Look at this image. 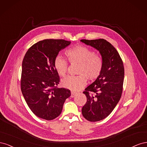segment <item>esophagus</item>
Here are the masks:
<instances>
[{"label": "esophagus", "mask_w": 147, "mask_h": 147, "mask_svg": "<svg viewBox=\"0 0 147 147\" xmlns=\"http://www.w3.org/2000/svg\"><path fill=\"white\" fill-rule=\"evenodd\" d=\"M76 94H77V93L75 92H74V91H72L71 92V97H74L75 96H76Z\"/></svg>", "instance_id": "34e87169"}]
</instances>
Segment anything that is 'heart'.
<instances>
[{
  "instance_id": "heart-1",
  "label": "heart",
  "mask_w": 147,
  "mask_h": 147,
  "mask_svg": "<svg viewBox=\"0 0 147 147\" xmlns=\"http://www.w3.org/2000/svg\"><path fill=\"white\" fill-rule=\"evenodd\" d=\"M71 63H78L77 76H69L62 80V85L74 91L82 90L89 80H94L99 76L103 66V60L99 54H96L91 48L84 45H77L65 52ZM55 68L60 76L64 77L67 72L68 63L61 56L54 61Z\"/></svg>"
}]
</instances>
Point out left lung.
Here are the masks:
<instances>
[{
  "label": "left lung",
  "instance_id": "obj_1",
  "mask_svg": "<svg viewBox=\"0 0 147 147\" xmlns=\"http://www.w3.org/2000/svg\"><path fill=\"white\" fill-rule=\"evenodd\" d=\"M80 41L99 51L103 60L99 76L83 92L87 102L82 110L84 118L98 121L109 116L121 98L124 77L123 63L117 50L105 40Z\"/></svg>",
  "mask_w": 147,
  "mask_h": 147
}]
</instances>
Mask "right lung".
Instances as JSON below:
<instances>
[{
  "mask_svg": "<svg viewBox=\"0 0 147 147\" xmlns=\"http://www.w3.org/2000/svg\"><path fill=\"white\" fill-rule=\"evenodd\" d=\"M70 42L45 39L35 43L26 52L22 63L21 89L31 111L37 117L52 120L61 113L69 90L57 88L59 76L54 66L59 52Z\"/></svg>",
  "mask_w": 147,
  "mask_h": 147,
  "instance_id": "1",
  "label": "right lung"
}]
</instances>
